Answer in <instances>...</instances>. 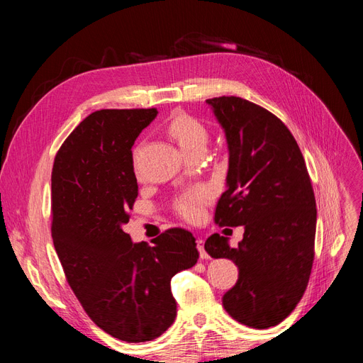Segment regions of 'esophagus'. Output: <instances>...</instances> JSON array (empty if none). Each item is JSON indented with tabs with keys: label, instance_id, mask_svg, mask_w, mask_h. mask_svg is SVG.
<instances>
[{
	"label": "esophagus",
	"instance_id": "34e87169",
	"mask_svg": "<svg viewBox=\"0 0 363 363\" xmlns=\"http://www.w3.org/2000/svg\"><path fill=\"white\" fill-rule=\"evenodd\" d=\"M196 248L200 251V257L201 259H208L207 251L204 250V240L203 239H196Z\"/></svg>",
	"mask_w": 363,
	"mask_h": 363
}]
</instances>
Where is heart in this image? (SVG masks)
I'll return each mask as SVG.
<instances>
[{"label":"heart","instance_id":"heart-1","mask_svg":"<svg viewBox=\"0 0 363 363\" xmlns=\"http://www.w3.org/2000/svg\"><path fill=\"white\" fill-rule=\"evenodd\" d=\"M169 133L171 136L177 140L180 148L186 152V155H192L196 150H204L207 144V130L200 123L199 119H195L186 113H177L169 123ZM208 201V194L203 189L191 191L175 203V211L177 213L189 223H196L203 215L204 207Z\"/></svg>","mask_w":363,"mask_h":363}]
</instances>
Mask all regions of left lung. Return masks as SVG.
Instances as JSON below:
<instances>
[{
  "mask_svg": "<svg viewBox=\"0 0 363 363\" xmlns=\"http://www.w3.org/2000/svg\"><path fill=\"white\" fill-rule=\"evenodd\" d=\"M225 131L227 191L215 211L219 227L244 225L236 248L218 233L206 240L215 259L239 268L223 296L227 313L252 328L277 325L298 304L315 257L316 203L304 157L289 128L239 96L206 100Z\"/></svg>",
  "mask_w": 363,
  "mask_h": 363,
  "instance_id": "1",
  "label": "left lung"
}]
</instances>
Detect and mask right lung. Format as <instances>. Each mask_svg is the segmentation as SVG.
Listing matches in <instances>:
<instances>
[{"mask_svg": "<svg viewBox=\"0 0 363 363\" xmlns=\"http://www.w3.org/2000/svg\"><path fill=\"white\" fill-rule=\"evenodd\" d=\"M156 116V108L91 113L51 172V236L65 277L91 320L125 342L168 330L177 316L171 279L199 260L188 230H164L152 245L133 244L123 230L138 196L131 147Z\"/></svg>", "mask_w": 363, "mask_h": 363, "instance_id": "1", "label": "right lung"}]
</instances>
